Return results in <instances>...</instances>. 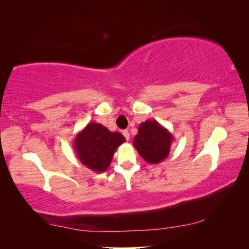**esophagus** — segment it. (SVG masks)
Returning a JSON list of instances; mask_svg holds the SVG:
<instances>
[{"mask_svg": "<svg viewBox=\"0 0 249 249\" xmlns=\"http://www.w3.org/2000/svg\"><path fill=\"white\" fill-rule=\"evenodd\" d=\"M123 134H124V136L125 137L126 140H130V133H129V131H127V130H124V131H123Z\"/></svg>", "mask_w": 249, "mask_h": 249, "instance_id": "34e87169", "label": "esophagus"}]
</instances>
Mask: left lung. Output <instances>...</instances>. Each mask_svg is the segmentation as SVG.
I'll use <instances>...</instances> for the list:
<instances>
[{"label":"left lung","mask_w":249,"mask_h":249,"mask_svg":"<svg viewBox=\"0 0 249 249\" xmlns=\"http://www.w3.org/2000/svg\"><path fill=\"white\" fill-rule=\"evenodd\" d=\"M175 137L155 119H147L138 126V133L133 140L142 159L148 164H159L168 157Z\"/></svg>","instance_id":"obj_1"}]
</instances>
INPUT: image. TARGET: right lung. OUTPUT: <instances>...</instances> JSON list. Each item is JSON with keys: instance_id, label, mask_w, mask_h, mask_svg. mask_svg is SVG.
<instances>
[{"instance_id": "add662e5", "label": "right lung", "mask_w": 249, "mask_h": 249, "mask_svg": "<svg viewBox=\"0 0 249 249\" xmlns=\"http://www.w3.org/2000/svg\"><path fill=\"white\" fill-rule=\"evenodd\" d=\"M125 141L124 135L111 132L101 124L89 123L72 141L80 162L94 172L106 171L117 147Z\"/></svg>"}]
</instances>
